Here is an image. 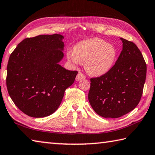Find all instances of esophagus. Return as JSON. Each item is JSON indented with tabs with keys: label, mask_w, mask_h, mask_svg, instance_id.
Here are the masks:
<instances>
[{
	"label": "esophagus",
	"mask_w": 155,
	"mask_h": 155,
	"mask_svg": "<svg viewBox=\"0 0 155 155\" xmlns=\"http://www.w3.org/2000/svg\"><path fill=\"white\" fill-rule=\"evenodd\" d=\"M85 78H86L85 76L84 75V74H83V73L78 72L77 76V77H76V81H81V80L85 79Z\"/></svg>",
	"instance_id": "34e87169"
}]
</instances>
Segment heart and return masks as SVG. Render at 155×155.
Wrapping results in <instances>:
<instances>
[{"instance_id":"heart-1","label":"heart","mask_w":155,"mask_h":155,"mask_svg":"<svg viewBox=\"0 0 155 155\" xmlns=\"http://www.w3.org/2000/svg\"><path fill=\"white\" fill-rule=\"evenodd\" d=\"M117 55V49L114 45L97 38L81 41L72 51L66 52L68 61L74 66L80 62L85 64L88 74L95 77L108 73L114 66Z\"/></svg>"}]
</instances>
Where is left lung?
Instances as JSON below:
<instances>
[{
    "instance_id": "left-lung-1",
    "label": "left lung",
    "mask_w": 155,
    "mask_h": 155,
    "mask_svg": "<svg viewBox=\"0 0 155 155\" xmlns=\"http://www.w3.org/2000/svg\"><path fill=\"white\" fill-rule=\"evenodd\" d=\"M122 51L114 66L100 77L91 78L89 102L97 114L117 118L140 103L146 77V64L135 44L120 38Z\"/></svg>"
}]
</instances>
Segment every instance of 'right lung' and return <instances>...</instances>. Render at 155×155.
<instances>
[{
	"label": "right lung",
	"instance_id": "1",
	"mask_svg": "<svg viewBox=\"0 0 155 155\" xmlns=\"http://www.w3.org/2000/svg\"><path fill=\"white\" fill-rule=\"evenodd\" d=\"M64 38L60 34L26 38L9 57L7 90L18 108L28 116L53 114L65 90L74 83L78 72L59 64L64 57Z\"/></svg>",
	"mask_w": 155,
	"mask_h": 155
}]
</instances>
